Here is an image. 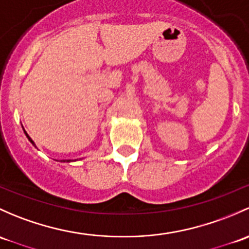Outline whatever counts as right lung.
<instances>
[{
	"label": "right lung",
	"mask_w": 249,
	"mask_h": 249,
	"mask_svg": "<svg viewBox=\"0 0 249 249\" xmlns=\"http://www.w3.org/2000/svg\"><path fill=\"white\" fill-rule=\"evenodd\" d=\"M25 133H26V132H25ZM26 136H27V138H28V140H30V141H31V143H32V144H35V143H33V141H32V140H31V137H30V136H28V135H27V133H26Z\"/></svg>",
	"instance_id": "add662e5"
}]
</instances>
